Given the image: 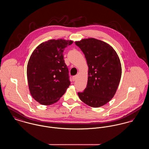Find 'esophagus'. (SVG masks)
<instances>
[{"label":"esophagus","mask_w":149,"mask_h":149,"mask_svg":"<svg viewBox=\"0 0 149 149\" xmlns=\"http://www.w3.org/2000/svg\"><path fill=\"white\" fill-rule=\"evenodd\" d=\"M76 79H77V76H73V77H72L73 81H75V80H76Z\"/></svg>","instance_id":"esophagus-1"}]
</instances>
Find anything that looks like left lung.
I'll use <instances>...</instances> for the list:
<instances>
[{"instance_id": "1", "label": "left lung", "mask_w": 149, "mask_h": 149, "mask_svg": "<svg viewBox=\"0 0 149 149\" xmlns=\"http://www.w3.org/2000/svg\"><path fill=\"white\" fill-rule=\"evenodd\" d=\"M86 58L88 65L86 88L78 92L85 104L98 108L109 102L119 85L121 64L115 50L109 44L94 38L75 42Z\"/></svg>"}]
</instances>
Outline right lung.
<instances>
[{"label":"right lung","mask_w":149,"mask_h":149,"mask_svg":"<svg viewBox=\"0 0 149 149\" xmlns=\"http://www.w3.org/2000/svg\"><path fill=\"white\" fill-rule=\"evenodd\" d=\"M73 41L49 40L33 51L27 64L30 93L38 102L49 105L58 101L70 84L64 60V49Z\"/></svg>","instance_id":"1"}]
</instances>
